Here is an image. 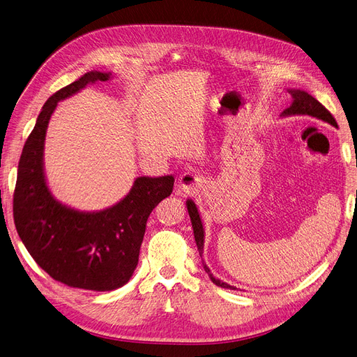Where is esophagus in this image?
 Instances as JSON below:
<instances>
[{"label": "esophagus", "mask_w": 357, "mask_h": 357, "mask_svg": "<svg viewBox=\"0 0 357 357\" xmlns=\"http://www.w3.org/2000/svg\"><path fill=\"white\" fill-rule=\"evenodd\" d=\"M203 184V178L193 173V172H188V173H183L178 178V184L177 188L180 189V192L183 193H188V195H192L195 193L199 188H202Z\"/></svg>", "instance_id": "obj_1"}]
</instances>
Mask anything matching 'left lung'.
<instances>
[{"instance_id":"8db88e82","label":"left lung","mask_w":357,"mask_h":357,"mask_svg":"<svg viewBox=\"0 0 357 357\" xmlns=\"http://www.w3.org/2000/svg\"><path fill=\"white\" fill-rule=\"evenodd\" d=\"M287 91H289V94L292 96V103H291L289 107L282 112V114H280L282 117L295 116V114H308V116L317 117V119H319V121L327 122V123L333 125L334 128H337V122H335V119L333 117V114L324 106H322L318 100H315L311 94H308L307 91H303V90H298V89H291ZM185 206H188V212H189V216H190V220H192V228H193V234H195V241H196L199 254L202 257L203 245H205V229H203V224H202V219H200L196 203L192 199H188V202H185ZM203 268H205L208 276L211 278V280L216 286H220V287H224V289H231V291L236 289L235 286H231L227 282L216 279L212 275L211 268L206 266V263H203Z\"/></svg>"}]
</instances>
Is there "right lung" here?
Instances as JSON below:
<instances>
[{
	"mask_svg": "<svg viewBox=\"0 0 357 357\" xmlns=\"http://www.w3.org/2000/svg\"><path fill=\"white\" fill-rule=\"evenodd\" d=\"M90 71L50 96L27 138L14 190V224L30 256L55 280L107 292L129 282L138 266L146 219L173 192L174 177H138L129 193L103 211H78L59 202L46 183L43 151L50 116L59 101L107 81Z\"/></svg>",
	"mask_w": 357,
	"mask_h": 357,
	"instance_id": "add662e5",
	"label": "right lung"
}]
</instances>
